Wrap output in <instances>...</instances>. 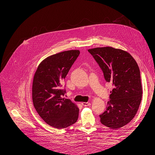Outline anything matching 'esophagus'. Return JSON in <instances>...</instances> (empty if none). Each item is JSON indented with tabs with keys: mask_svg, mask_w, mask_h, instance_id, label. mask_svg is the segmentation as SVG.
Masks as SVG:
<instances>
[{
	"mask_svg": "<svg viewBox=\"0 0 155 155\" xmlns=\"http://www.w3.org/2000/svg\"><path fill=\"white\" fill-rule=\"evenodd\" d=\"M81 104L84 106H90L91 103H85V102H83L81 103Z\"/></svg>",
	"mask_w": 155,
	"mask_h": 155,
	"instance_id": "esophagus-1",
	"label": "esophagus"
}]
</instances>
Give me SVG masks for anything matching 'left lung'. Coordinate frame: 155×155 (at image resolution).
<instances>
[{"label": "left lung", "instance_id": "1", "mask_svg": "<svg viewBox=\"0 0 155 155\" xmlns=\"http://www.w3.org/2000/svg\"><path fill=\"white\" fill-rule=\"evenodd\" d=\"M101 68L105 80L113 85L106 110L100 115L102 124L112 129L129 123L142 100L140 69L127 52L112 47L88 50Z\"/></svg>", "mask_w": 155, "mask_h": 155}]
</instances>
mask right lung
Here are the masks:
<instances>
[{"mask_svg": "<svg viewBox=\"0 0 155 155\" xmlns=\"http://www.w3.org/2000/svg\"><path fill=\"white\" fill-rule=\"evenodd\" d=\"M79 54L78 50H70L49 56L40 63L34 75V107L46 124L56 129L68 127L78 117L77 105L63 97L65 90L62 82Z\"/></svg>", "mask_w": 155, "mask_h": 155, "instance_id": "1", "label": "right lung"}]
</instances>
